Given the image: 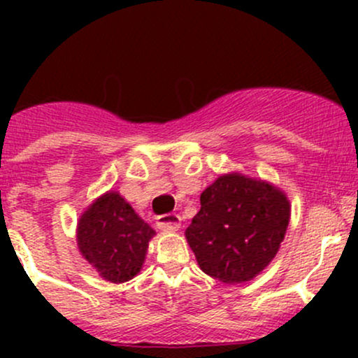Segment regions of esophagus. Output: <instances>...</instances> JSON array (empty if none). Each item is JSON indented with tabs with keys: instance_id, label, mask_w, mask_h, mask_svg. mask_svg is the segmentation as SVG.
Masks as SVG:
<instances>
[{
	"instance_id": "34e87169",
	"label": "esophagus",
	"mask_w": 358,
	"mask_h": 358,
	"mask_svg": "<svg viewBox=\"0 0 358 358\" xmlns=\"http://www.w3.org/2000/svg\"><path fill=\"white\" fill-rule=\"evenodd\" d=\"M156 225L159 230H178L180 225H182V218L176 213L159 215L156 218Z\"/></svg>"
}]
</instances>
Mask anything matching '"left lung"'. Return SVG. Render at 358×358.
Listing matches in <instances>:
<instances>
[{
	"label": "left lung",
	"mask_w": 358,
	"mask_h": 358,
	"mask_svg": "<svg viewBox=\"0 0 358 358\" xmlns=\"http://www.w3.org/2000/svg\"><path fill=\"white\" fill-rule=\"evenodd\" d=\"M284 192L243 175H223L201 194L185 236L201 270L225 284L258 275L279 251L289 225Z\"/></svg>",
	"instance_id": "8db88e82"
}]
</instances>
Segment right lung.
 Returning a JSON list of instances; mask_svg holds the SVG:
<instances>
[{"label": "right lung", "mask_w": 358, "mask_h": 358, "mask_svg": "<svg viewBox=\"0 0 358 358\" xmlns=\"http://www.w3.org/2000/svg\"><path fill=\"white\" fill-rule=\"evenodd\" d=\"M154 234L117 192H109L83 213L78 246L103 279L126 282L142 268Z\"/></svg>", "instance_id": "obj_1"}]
</instances>
